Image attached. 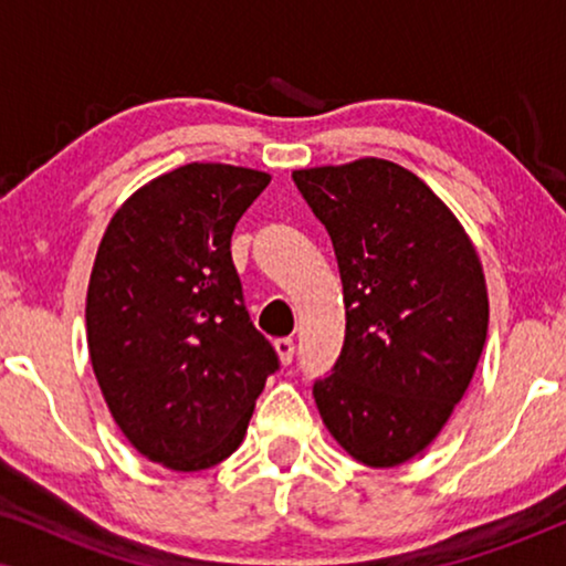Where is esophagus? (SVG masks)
<instances>
[{
    "instance_id": "1",
    "label": "esophagus",
    "mask_w": 566,
    "mask_h": 566,
    "mask_svg": "<svg viewBox=\"0 0 566 566\" xmlns=\"http://www.w3.org/2000/svg\"><path fill=\"white\" fill-rule=\"evenodd\" d=\"M275 350H277V358H281L283 366H291L293 355H296V343H293L291 337H281V339H275Z\"/></svg>"
}]
</instances>
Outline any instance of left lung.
Here are the masks:
<instances>
[{"mask_svg":"<svg viewBox=\"0 0 566 566\" xmlns=\"http://www.w3.org/2000/svg\"><path fill=\"white\" fill-rule=\"evenodd\" d=\"M335 247L345 343L314 399L368 467L432 443L482 358L490 301L474 244L443 200L386 159L293 172Z\"/></svg>","mask_w":566,"mask_h":566,"instance_id":"left-lung-1","label":"left lung"}]
</instances>
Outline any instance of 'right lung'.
Wrapping results in <instances>:
<instances>
[{
  "instance_id": "right-lung-1",
  "label": "right lung",
  "mask_w": 566,
  "mask_h": 566,
  "mask_svg": "<svg viewBox=\"0 0 566 566\" xmlns=\"http://www.w3.org/2000/svg\"><path fill=\"white\" fill-rule=\"evenodd\" d=\"M270 175L177 167L107 223L87 291V345L113 420L138 453L175 471L211 469L242 443L281 368L254 327L231 234Z\"/></svg>"
}]
</instances>
